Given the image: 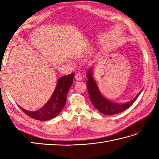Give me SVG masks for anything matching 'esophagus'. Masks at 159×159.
I'll return each mask as SVG.
<instances>
[{"instance_id":"obj_1","label":"esophagus","mask_w":159,"mask_h":159,"mask_svg":"<svg viewBox=\"0 0 159 159\" xmlns=\"http://www.w3.org/2000/svg\"><path fill=\"white\" fill-rule=\"evenodd\" d=\"M75 79L77 80H81L82 79H83L82 75L80 73H77V74H76V75H75Z\"/></svg>"}]
</instances>
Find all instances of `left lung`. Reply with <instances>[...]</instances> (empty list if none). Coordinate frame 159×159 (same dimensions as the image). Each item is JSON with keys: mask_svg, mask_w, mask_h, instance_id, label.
<instances>
[{"mask_svg": "<svg viewBox=\"0 0 159 159\" xmlns=\"http://www.w3.org/2000/svg\"><path fill=\"white\" fill-rule=\"evenodd\" d=\"M92 76V70L90 68L87 73V77L88 78V80L87 81V87L88 89L89 98L93 107L102 114L111 116V115L123 112L124 111L129 108L135 102V100L141 92V91L134 98L126 103L120 104L112 102L102 95Z\"/></svg>", "mask_w": 159, "mask_h": 159, "instance_id": "left-lung-1", "label": "left lung"}]
</instances>
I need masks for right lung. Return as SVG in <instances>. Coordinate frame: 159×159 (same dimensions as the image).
<instances>
[{"label":"right lung","mask_w":159,"mask_h":159,"mask_svg":"<svg viewBox=\"0 0 159 159\" xmlns=\"http://www.w3.org/2000/svg\"><path fill=\"white\" fill-rule=\"evenodd\" d=\"M74 74L60 77L51 98L44 106L36 111H29L19 107L25 113L37 120L46 121L58 116L66 102L67 92L72 86Z\"/></svg>","instance_id":"right-lung-1"}]
</instances>
